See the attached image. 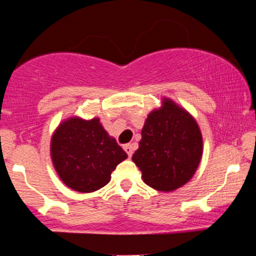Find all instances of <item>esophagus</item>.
<instances>
[{
	"mask_svg": "<svg viewBox=\"0 0 256 256\" xmlns=\"http://www.w3.org/2000/svg\"><path fill=\"white\" fill-rule=\"evenodd\" d=\"M124 150L126 152V154L128 155V158H131L132 154H134V146H132V144H125L124 146Z\"/></svg>",
	"mask_w": 256,
	"mask_h": 256,
	"instance_id": "esophagus-1",
	"label": "esophagus"
}]
</instances>
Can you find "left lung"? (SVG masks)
Returning a JSON list of instances; mask_svg holds the SVG:
<instances>
[{
  "label": "left lung",
  "mask_w": 256,
  "mask_h": 256,
  "mask_svg": "<svg viewBox=\"0 0 256 256\" xmlns=\"http://www.w3.org/2000/svg\"><path fill=\"white\" fill-rule=\"evenodd\" d=\"M204 152L202 134L189 112L170 98L148 114L132 161L143 182L158 192L183 186L198 170Z\"/></svg>",
  "instance_id": "8db88e82"
}]
</instances>
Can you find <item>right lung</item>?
I'll return each mask as SVG.
<instances>
[{
    "label": "right lung",
    "instance_id": "right-lung-1",
    "mask_svg": "<svg viewBox=\"0 0 256 256\" xmlns=\"http://www.w3.org/2000/svg\"><path fill=\"white\" fill-rule=\"evenodd\" d=\"M50 155L58 177L70 189L92 192L107 185L128 154L98 118L64 120L52 136Z\"/></svg>",
    "mask_w": 256,
    "mask_h": 256
}]
</instances>
